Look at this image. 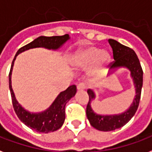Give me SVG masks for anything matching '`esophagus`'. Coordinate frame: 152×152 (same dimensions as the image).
<instances>
[{"instance_id":"1","label":"esophagus","mask_w":152,"mask_h":152,"mask_svg":"<svg viewBox=\"0 0 152 152\" xmlns=\"http://www.w3.org/2000/svg\"><path fill=\"white\" fill-rule=\"evenodd\" d=\"M87 88V84L85 83H80V84L77 85V89L78 90H84V89Z\"/></svg>"}]
</instances>
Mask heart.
I'll return each mask as SVG.
<instances>
[{
    "mask_svg": "<svg viewBox=\"0 0 152 152\" xmlns=\"http://www.w3.org/2000/svg\"><path fill=\"white\" fill-rule=\"evenodd\" d=\"M110 55L100 48L91 46L78 53L75 56L73 64L76 67L86 68L95 64V74H100L105 70L106 65L109 63Z\"/></svg>",
    "mask_w": 152,
    "mask_h": 152,
    "instance_id": "b5f03b06",
    "label": "heart"
}]
</instances>
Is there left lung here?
I'll use <instances>...</instances> for the list:
<instances>
[{
    "mask_svg": "<svg viewBox=\"0 0 152 152\" xmlns=\"http://www.w3.org/2000/svg\"><path fill=\"white\" fill-rule=\"evenodd\" d=\"M113 52L115 61L110 63V68L126 67L131 72L135 87V97L131 107L125 112L114 115H100L95 113L91 107V102L95 98V94L91 89L88 90L89 101L86 108L87 117L91 125L96 129L103 132H110L124 126L137 111L140 100L141 90L143 86V69L136 53L133 49L121 45L120 43L112 39L108 40Z\"/></svg>",
    "mask_w": 152,
    "mask_h": 152,
    "instance_id": "obj_1",
    "label": "left lung"
}]
</instances>
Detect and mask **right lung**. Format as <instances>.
<instances>
[{"mask_svg":"<svg viewBox=\"0 0 152 152\" xmlns=\"http://www.w3.org/2000/svg\"><path fill=\"white\" fill-rule=\"evenodd\" d=\"M68 39L69 36L68 34L54 37H39L31 43L20 48L12 62L11 68L9 74V84L12 106L20 121H22L31 129L37 132L48 133L61 128L65 120V105L68 100L76 94V85H71L65 91L61 92L49 108L45 112L40 113H30L20 105L15 98V95L12 88L11 75L14 61L17 55L24 51L39 47H43L48 49H56L60 48Z\"/></svg>","mask_w":152,"mask_h":152,"instance_id":"1","label":"right lung"}]
</instances>
